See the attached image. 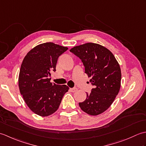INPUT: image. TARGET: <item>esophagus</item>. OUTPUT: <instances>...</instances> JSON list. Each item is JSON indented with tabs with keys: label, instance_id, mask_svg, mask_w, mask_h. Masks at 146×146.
<instances>
[{
	"label": "esophagus",
	"instance_id": "1",
	"mask_svg": "<svg viewBox=\"0 0 146 146\" xmlns=\"http://www.w3.org/2000/svg\"><path fill=\"white\" fill-rule=\"evenodd\" d=\"M70 92H75L77 90V88H76V87L71 88H70Z\"/></svg>",
	"mask_w": 146,
	"mask_h": 146
}]
</instances>
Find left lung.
Listing matches in <instances>:
<instances>
[{
	"mask_svg": "<svg viewBox=\"0 0 146 146\" xmlns=\"http://www.w3.org/2000/svg\"><path fill=\"white\" fill-rule=\"evenodd\" d=\"M83 62L85 73L94 86L86 100L79 103L81 109L90 115L107 110L119 94L121 83L120 65L111 52L104 46L88 42L70 49Z\"/></svg>",
	"mask_w": 146,
	"mask_h": 146,
	"instance_id": "left-lung-1",
	"label": "left lung"
}]
</instances>
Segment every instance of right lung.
Masks as SVG:
<instances>
[{
    "label": "right lung",
    "mask_w": 146,
    "mask_h": 146,
    "mask_svg": "<svg viewBox=\"0 0 146 146\" xmlns=\"http://www.w3.org/2000/svg\"><path fill=\"white\" fill-rule=\"evenodd\" d=\"M68 48L45 42L29 51L21 64L19 88L27 106L34 113L49 116L56 111L63 95L69 90L66 85L50 82L51 71H56L59 56Z\"/></svg>",
    "instance_id": "1"
}]
</instances>
